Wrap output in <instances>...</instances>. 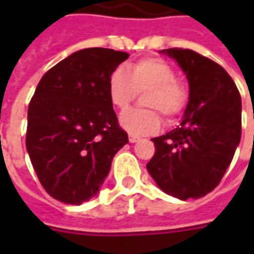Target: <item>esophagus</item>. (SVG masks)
Wrapping results in <instances>:
<instances>
[{
	"label": "esophagus",
	"instance_id": "1",
	"mask_svg": "<svg viewBox=\"0 0 254 254\" xmlns=\"http://www.w3.org/2000/svg\"><path fill=\"white\" fill-rule=\"evenodd\" d=\"M128 140H130V142H137L138 140H140V137H137V135H132V134H130V135H128Z\"/></svg>",
	"mask_w": 254,
	"mask_h": 254
}]
</instances>
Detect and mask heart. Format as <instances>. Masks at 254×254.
Segmentation results:
<instances>
[{
	"label": "heart",
	"mask_w": 254,
	"mask_h": 254,
	"mask_svg": "<svg viewBox=\"0 0 254 254\" xmlns=\"http://www.w3.org/2000/svg\"><path fill=\"white\" fill-rule=\"evenodd\" d=\"M142 104L150 109H131L122 114V127L132 135H150L160 130L161 116L167 122L180 117L187 109L190 92L177 80V72L160 58H142L128 66L116 67L107 80L109 99L114 107L124 110L144 93Z\"/></svg>",
	"instance_id": "b5f03b06"
}]
</instances>
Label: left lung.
<instances>
[{
    "mask_svg": "<svg viewBox=\"0 0 254 254\" xmlns=\"http://www.w3.org/2000/svg\"><path fill=\"white\" fill-rule=\"evenodd\" d=\"M190 82V102L181 126L152 138L147 164L157 185L180 199H196L223 178L242 135V99L235 82L218 64L190 49L170 48Z\"/></svg>",
    "mask_w": 254,
    "mask_h": 254,
    "instance_id": "1",
    "label": "left lung"
}]
</instances>
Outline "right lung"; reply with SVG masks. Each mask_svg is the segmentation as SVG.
Masks as SVG:
<instances>
[{
  "instance_id": "obj_1",
  "label": "right lung",
  "mask_w": 254,
  "mask_h": 254,
  "mask_svg": "<svg viewBox=\"0 0 254 254\" xmlns=\"http://www.w3.org/2000/svg\"><path fill=\"white\" fill-rule=\"evenodd\" d=\"M128 54L87 48L51 67L28 107L26 150L38 180L55 199L80 205L109 175L128 142L107 93V80Z\"/></svg>"
}]
</instances>
